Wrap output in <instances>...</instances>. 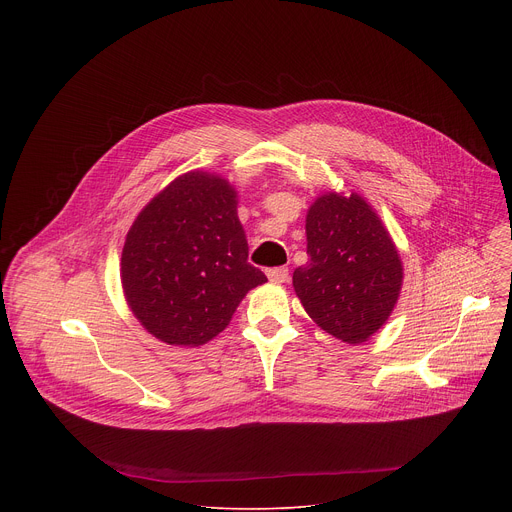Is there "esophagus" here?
<instances>
[{"label":"esophagus","instance_id":"1","mask_svg":"<svg viewBox=\"0 0 512 512\" xmlns=\"http://www.w3.org/2000/svg\"><path fill=\"white\" fill-rule=\"evenodd\" d=\"M267 277L269 281L273 283H285L289 279V269L287 267H273V269H267Z\"/></svg>","mask_w":512,"mask_h":512}]
</instances>
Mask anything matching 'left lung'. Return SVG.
<instances>
[{
    "label": "left lung",
    "mask_w": 512,
    "mask_h": 512,
    "mask_svg": "<svg viewBox=\"0 0 512 512\" xmlns=\"http://www.w3.org/2000/svg\"><path fill=\"white\" fill-rule=\"evenodd\" d=\"M310 261L294 271L308 316L334 338L367 342L391 316L403 285L399 251L360 194H320L306 214Z\"/></svg>",
    "instance_id": "1"
}]
</instances>
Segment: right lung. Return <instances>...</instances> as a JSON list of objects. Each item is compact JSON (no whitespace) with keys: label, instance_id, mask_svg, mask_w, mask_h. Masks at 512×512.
Masks as SVG:
<instances>
[{"label":"right lung","instance_id":"add662e5","mask_svg":"<svg viewBox=\"0 0 512 512\" xmlns=\"http://www.w3.org/2000/svg\"><path fill=\"white\" fill-rule=\"evenodd\" d=\"M237 190L194 170L141 208L121 253L129 310L152 336L200 346L221 334L249 291L267 281L253 267Z\"/></svg>","mask_w":512,"mask_h":512}]
</instances>
